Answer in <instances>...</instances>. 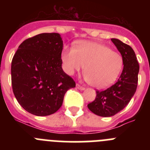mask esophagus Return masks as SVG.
I'll return each mask as SVG.
<instances>
[{"label":"esophagus","instance_id":"34e87169","mask_svg":"<svg viewBox=\"0 0 150 150\" xmlns=\"http://www.w3.org/2000/svg\"><path fill=\"white\" fill-rule=\"evenodd\" d=\"M76 88H78V89H79V90H84L85 89L84 87L82 86H80V85L78 84V83H76Z\"/></svg>","mask_w":150,"mask_h":150}]
</instances>
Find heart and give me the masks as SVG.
<instances>
[{
  "label": "heart",
  "instance_id": "1",
  "mask_svg": "<svg viewBox=\"0 0 150 150\" xmlns=\"http://www.w3.org/2000/svg\"><path fill=\"white\" fill-rule=\"evenodd\" d=\"M64 71L68 75L84 68L85 79L92 86L104 89L116 82L122 70L121 54L108 46L91 41H82L75 48L65 47L62 53Z\"/></svg>",
  "mask_w": 150,
  "mask_h": 150
}]
</instances>
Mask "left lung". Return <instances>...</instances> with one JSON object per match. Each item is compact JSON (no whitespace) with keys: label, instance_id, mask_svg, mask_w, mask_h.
Wrapping results in <instances>:
<instances>
[{"label":"left lung","instance_id":"left-lung-1","mask_svg":"<svg viewBox=\"0 0 150 150\" xmlns=\"http://www.w3.org/2000/svg\"><path fill=\"white\" fill-rule=\"evenodd\" d=\"M111 40L123 58L122 72L112 86L104 91L97 90L95 100L88 104L91 112L103 117L114 116L128 105L137 89L140 69L134 51L131 46L115 38Z\"/></svg>","mask_w":150,"mask_h":150}]
</instances>
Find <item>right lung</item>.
Instances as JSON below:
<instances>
[{"mask_svg": "<svg viewBox=\"0 0 150 150\" xmlns=\"http://www.w3.org/2000/svg\"><path fill=\"white\" fill-rule=\"evenodd\" d=\"M63 41L58 33H43L24 40L11 64L13 91L21 106L38 116L62 107L64 96L76 83L62 67Z\"/></svg>", "mask_w": 150, "mask_h": 150, "instance_id": "1", "label": "right lung"}]
</instances>
